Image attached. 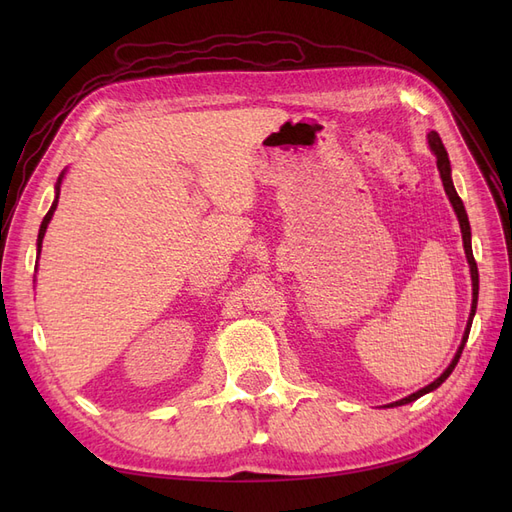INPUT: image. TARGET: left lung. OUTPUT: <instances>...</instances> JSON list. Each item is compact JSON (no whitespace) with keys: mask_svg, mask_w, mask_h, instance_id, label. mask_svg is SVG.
Returning a JSON list of instances; mask_svg holds the SVG:
<instances>
[{"mask_svg":"<svg viewBox=\"0 0 512 512\" xmlns=\"http://www.w3.org/2000/svg\"><path fill=\"white\" fill-rule=\"evenodd\" d=\"M427 145H429V149H431L433 156H436V164H438V170H440V179H442V185H444V192H446L448 200H451V205H453V209H455V213H457L459 226H461L463 250H466V258H468V265H470V277H472V309H470V318H468V324H466V331H463V337H461V344H459V348H457V352H455V356H453L451 365H448V367L442 371L440 378H436V380H433L431 384H427L425 389L416 391V393H412V395H408V397H404V399H399V401H393V404L384 406V408L406 406V404H410V401H416L418 397H423V395H427V393H431V391H436L438 386H440L448 376L453 374V369H455V365L459 363V356H461V352H463V346H466V342H468L470 327H472V320H474V314H476V303H478V267H476V260H474V254H472V232H470V220H468L466 207H463L461 198H459V194H457V190H455V185H453V177H451V160H448V153H446V149H444V145H442V138H440V134H438V132H433V130H431V132L427 134Z\"/></svg>","mask_w":512,"mask_h":512,"instance_id":"1","label":"left lung"}]
</instances>
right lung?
Returning a JSON list of instances; mask_svg holds the SVG:
<instances>
[{"label": "right lung", "mask_w": 512, "mask_h": 512, "mask_svg": "<svg viewBox=\"0 0 512 512\" xmlns=\"http://www.w3.org/2000/svg\"><path fill=\"white\" fill-rule=\"evenodd\" d=\"M64 175H66V170H61V175H59V179H57V183H55V200H53V205H51L49 213L44 215V220H42L40 230H38V241H36V245H38V256H40V252H42V239H44V232H46V228H49V224H51V220H53V213H55V209H57L59 190H61V181H64Z\"/></svg>", "instance_id": "1"}]
</instances>
